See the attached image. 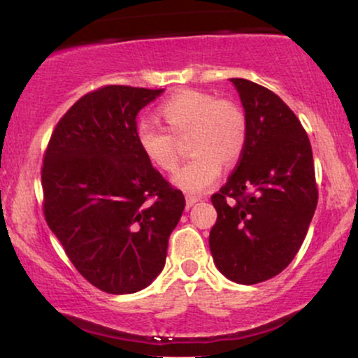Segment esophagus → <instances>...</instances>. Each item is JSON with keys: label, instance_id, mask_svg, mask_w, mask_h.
I'll use <instances>...</instances> for the list:
<instances>
[{"label": "esophagus", "instance_id": "obj_1", "mask_svg": "<svg viewBox=\"0 0 358 358\" xmlns=\"http://www.w3.org/2000/svg\"><path fill=\"white\" fill-rule=\"evenodd\" d=\"M196 202H200V196H193V195H187V208H192Z\"/></svg>", "mask_w": 358, "mask_h": 358}]
</instances>
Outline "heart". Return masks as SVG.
Segmentation results:
<instances>
[{
  "label": "heart",
  "instance_id": "obj_1",
  "mask_svg": "<svg viewBox=\"0 0 358 358\" xmlns=\"http://www.w3.org/2000/svg\"><path fill=\"white\" fill-rule=\"evenodd\" d=\"M168 131L151 119H143L136 127V139L143 155L165 171L178 165L177 139L190 138L193 158L180 168L171 182L187 193H203L219 180L222 159L232 163L239 158L248 138V122L236 102L217 99L199 90H183L159 108Z\"/></svg>",
  "mask_w": 358,
  "mask_h": 358
}]
</instances>
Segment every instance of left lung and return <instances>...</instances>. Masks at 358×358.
<instances>
[{"label":"left lung","mask_w":358,"mask_h":358,"mask_svg":"<svg viewBox=\"0 0 358 358\" xmlns=\"http://www.w3.org/2000/svg\"><path fill=\"white\" fill-rule=\"evenodd\" d=\"M248 122L239 163L212 195L208 245L217 269L239 285L274 278L293 261L318 203L313 153L294 113L269 89L231 79Z\"/></svg>","instance_id":"left-lung-1"}]
</instances>
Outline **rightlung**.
Here are the masks:
<instances>
[{
    "instance_id": "right-lung-1",
    "label": "right lung",
    "mask_w": 358,
    "mask_h": 358,
    "mask_svg": "<svg viewBox=\"0 0 358 358\" xmlns=\"http://www.w3.org/2000/svg\"><path fill=\"white\" fill-rule=\"evenodd\" d=\"M163 89L108 85L80 97L43 158V212L65 254L110 294L145 289L165 268L183 193L155 170L136 139V116Z\"/></svg>"
}]
</instances>
